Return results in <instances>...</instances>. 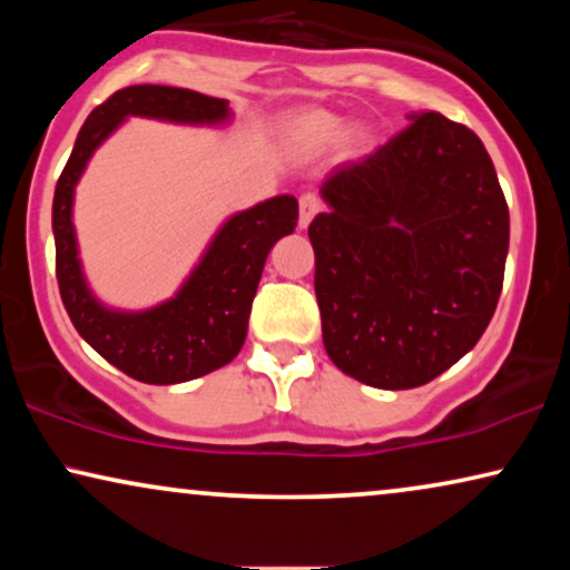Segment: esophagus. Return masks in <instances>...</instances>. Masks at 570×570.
<instances>
[{
    "label": "esophagus",
    "mask_w": 570,
    "mask_h": 570,
    "mask_svg": "<svg viewBox=\"0 0 570 570\" xmlns=\"http://www.w3.org/2000/svg\"><path fill=\"white\" fill-rule=\"evenodd\" d=\"M322 213V202H318L314 194H303L298 202V225L301 228H308L311 220Z\"/></svg>",
    "instance_id": "34e87169"
}]
</instances>
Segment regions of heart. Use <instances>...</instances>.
I'll use <instances>...</instances> for the list:
<instances>
[{"instance_id": "obj_1", "label": "heart", "mask_w": 570, "mask_h": 570, "mask_svg": "<svg viewBox=\"0 0 570 570\" xmlns=\"http://www.w3.org/2000/svg\"><path fill=\"white\" fill-rule=\"evenodd\" d=\"M345 135V145L350 150L361 153L373 142V131L365 124H355L345 131V119L326 108H298V111L285 114L277 124V137L291 155L311 158L330 150Z\"/></svg>"}]
</instances>
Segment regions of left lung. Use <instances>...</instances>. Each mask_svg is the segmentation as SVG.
Masks as SVG:
<instances>
[{
	"instance_id": "1",
	"label": "left lung",
	"mask_w": 570,
	"mask_h": 570,
	"mask_svg": "<svg viewBox=\"0 0 570 570\" xmlns=\"http://www.w3.org/2000/svg\"><path fill=\"white\" fill-rule=\"evenodd\" d=\"M308 225L326 355L376 389H415L478 345L509 254V205L464 124L412 114L322 184Z\"/></svg>"
}]
</instances>
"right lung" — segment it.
I'll return each instance as SVG.
<instances>
[{"instance_id":"obj_1","label":"right lung","mask_w":570,"mask_h":570,"mask_svg":"<svg viewBox=\"0 0 570 570\" xmlns=\"http://www.w3.org/2000/svg\"><path fill=\"white\" fill-rule=\"evenodd\" d=\"M147 116L176 124H223L228 100L168 85H131L92 108L53 191L57 279L80 337L108 363L145 384H181L223 368L244 347L248 314L269 248L293 233L298 199L279 194L233 215L174 298L160 306L114 311L98 303L82 277L72 225L75 186L96 147L127 119Z\"/></svg>"}]
</instances>
